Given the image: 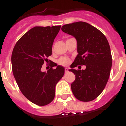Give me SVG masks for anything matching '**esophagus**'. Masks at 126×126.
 <instances>
[{
  "instance_id": "34e87169",
  "label": "esophagus",
  "mask_w": 126,
  "mask_h": 126,
  "mask_svg": "<svg viewBox=\"0 0 126 126\" xmlns=\"http://www.w3.org/2000/svg\"><path fill=\"white\" fill-rule=\"evenodd\" d=\"M69 72V69L67 68H65V73H68Z\"/></svg>"
}]
</instances>
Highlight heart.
Masks as SVG:
<instances>
[{
	"instance_id": "1",
	"label": "heart",
	"mask_w": 126,
	"mask_h": 126,
	"mask_svg": "<svg viewBox=\"0 0 126 126\" xmlns=\"http://www.w3.org/2000/svg\"><path fill=\"white\" fill-rule=\"evenodd\" d=\"M70 62H71V61H70L69 59L67 57H61L57 61L58 64H59V65H63V66L67 65L69 64Z\"/></svg>"
}]
</instances>
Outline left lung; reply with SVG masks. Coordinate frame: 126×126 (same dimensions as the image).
I'll list each match as a JSON object with an SVG mask.
<instances>
[{"label":"left lung","mask_w":126,"mask_h":126,"mask_svg":"<svg viewBox=\"0 0 126 126\" xmlns=\"http://www.w3.org/2000/svg\"><path fill=\"white\" fill-rule=\"evenodd\" d=\"M61 30L75 37L78 44V54L69 70L76 76L71 86L73 94L82 102L93 100L103 92L110 73L112 57L109 42L100 30L85 22L65 24ZM78 65H86V69H73Z\"/></svg>","instance_id":"8db88e82"}]
</instances>
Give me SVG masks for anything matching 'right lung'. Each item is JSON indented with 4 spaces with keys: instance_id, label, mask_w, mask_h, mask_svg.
<instances>
[{
    "instance_id": "obj_1",
    "label": "right lung",
    "mask_w": 126,
    "mask_h": 126,
    "mask_svg": "<svg viewBox=\"0 0 126 126\" xmlns=\"http://www.w3.org/2000/svg\"><path fill=\"white\" fill-rule=\"evenodd\" d=\"M60 28L61 26H53L30 29L16 43L11 55L13 75L21 92L39 106L53 101L55 86L64 74V67L53 62L47 73L41 71L44 62L52 55V45Z\"/></svg>"
}]
</instances>
